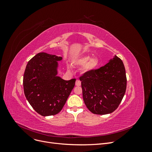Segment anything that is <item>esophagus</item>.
<instances>
[{
	"mask_svg": "<svg viewBox=\"0 0 152 152\" xmlns=\"http://www.w3.org/2000/svg\"><path fill=\"white\" fill-rule=\"evenodd\" d=\"M75 85H76L77 86H80L81 85V82H80V80H76V82H75Z\"/></svg>",
	"mask_w": 152,
	"mask_h": 152,
	"instance_id": "1",
	"label": "esophagus"
}]
</instances>
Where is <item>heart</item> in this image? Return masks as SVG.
<instances>
[{"instance_id": "heart-1", "label": "heart", "mask_w": 152, "mask_h": 152, "mask_svg": "<svg viewBox=\"0 0 152 152\" xmlns=\"http://www.w3.org/2000/svg\"><path fill=\"white\" fill-rule=\"evenodd\" d=\"M77 64L80 66H85L86 72H92L98 67L99 60L97 58H92L90 56H84L77 61Z\"/></svg>"}]
</instances>
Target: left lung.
<instances>
[{
	"mask_svg": "<svg viewBox=\"0 0 152 152\" xmlns=\"http://www.w3.org/2000/svg\"><path fill=\"white\" fill-rule=\"evenodd\" d=\"M79 79L85 104L94 114L105 115L114 112L126 93L125 67L116 56L104 66L86 72Z\"/></svg>",
	"mask_w": 152,
	"mask_h": 152,
	"instance_id": "obj_1",
	"label": "left lung"
}]
</instances>
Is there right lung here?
Returning a JSON list of instances; mask_svg holds the SVG:
<instances>
[{"mask_svg":"<svg viewBox=\"0 0 152 152\" xmlns=\"http://www.w3.org/2000/svg\"><path fill=\"white\" fill-rule=\"evenodd\" d=\"M61 59L56 55L40 53L26 66L23 81L25 97L42 116L60 112L75 86V79L65 80L56 75L58 61Z\"/></svg>","mask_w":152,"mask_h":152,"instance_id":"1","label":"right lung"}]
</instances>
